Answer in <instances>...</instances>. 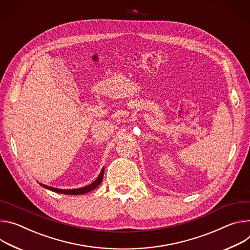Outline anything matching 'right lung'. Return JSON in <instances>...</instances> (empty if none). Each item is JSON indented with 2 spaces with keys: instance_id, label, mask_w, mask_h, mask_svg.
Wrapping results in <instances>:
<instances>
[{
  "instance_id": "right-lung-1",
  "label": "right lung",
  "mask_w": 250,
  "mask_h": 250,
  "mask_svg": "<svg viewBox=\"0 0 250 250\" xmlns=\"http://www.w3.org/2000/svg\"><path fill=\"white\" fill-rule=\"evenodd\" d=\"M103 174H104V169H102L100 175L98 176V178L95 180V182H93L92 184H90L89 186L87 187H84V188H76V189H60V188H51V187H48V186H45V185H42V187H44L45 188L47 189H50L52 191H55V192H60V193H64V195H83V193H86V192H89L91 191L92 189L96 188L102 182L103 180Z\"/></svg>"
}]
</instances>
